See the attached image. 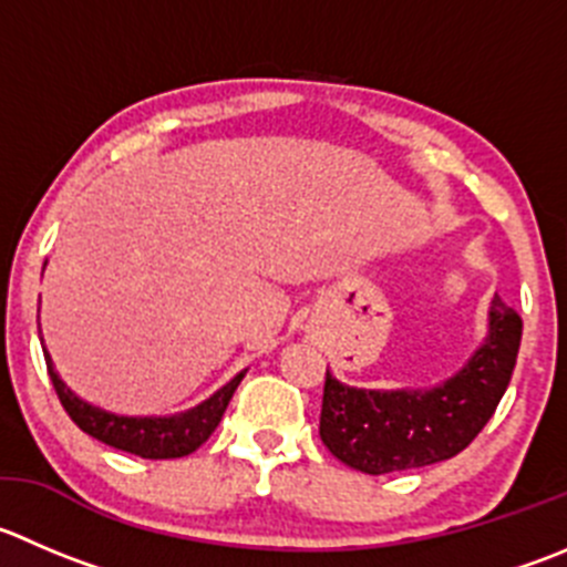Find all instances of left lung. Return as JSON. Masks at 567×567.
<instances>
[{
  "instance_id": "1",
  "label": "left lung",
  "mask_w": 567,
  "mask_h": 567,
  "mask_svg": "<svg viewBox=\"0 0 567 567\" xmlns=\"http://www.w3.org/2000/svg\"><path fill=\"white\" fill-rule=\"evenodd\" d=\"M524 321L496 296L491 332L460 373L430 390L349 388L327 371L321 441L340 463L362 474L423 468L471 446L507 390Z\"/></svg>"
}]
</instances>
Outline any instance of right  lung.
I'll list each match as a JSON object with an SVG mask.
<instances>
[{"mask_svg": "<svg viewBox=\"0 0 567 567\" xmlns=\"http://www.w3.org/2000/svg\"><path fill=\"white\" fill-rule=\"evenodd\" d=\"M43 357H47L49 379H52L54 384V393H58L60 404L65 406L71 421H74L85 435L96 437V441L107 443V446L113 449H121V452L137 454V457L144 460H177L196 452V449L216 432L218 421H221L235 388H238L240 379H244V371H240L238 377L229 379L221 390H216L210 399L202 401L194 410L179 412V415L130 417L99 410V406L87 404L80 395L71 393V390L65 388L63 379L58 377V371H54L52 360H49V351H43Z\"/></svg>", "mask_w": 567, "mask_h": 567, "instance_id": "add662e5", "label": "right lung"}]
</instances>
